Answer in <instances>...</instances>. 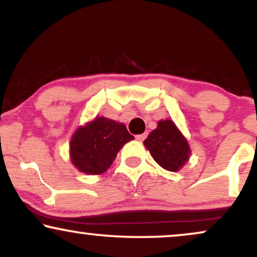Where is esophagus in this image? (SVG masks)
Returning <instances> with one entry per match:
<instances>
[{"instance_id":"1","label":"esophagus","mask_w":257,"mask_h":257,"mask_svg":"<svg viewBox=\"0 0 257 257\" xmlns=\"http://www.w3.org/2000/svg\"><path fill=\"white\" fill-rule=\"evenodd\" d=\"M146 136H147V133H142V135L136 136V139L138 140V142H144V140H145V138H146Z\"/></svg>"}]
</instances>
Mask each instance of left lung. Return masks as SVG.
Returning a JSON list of instances; mask_svg holds the SVG:
<instances>
[{"instance_id":"8db88e82","label":"left lung","mask_w":257,"mask_h":257,"mask_svg":"<svg viewBox=\"0 0 257 257\" xmlns=\"http://www.w3.org/2000/svg\"><path fill=\"white\" fill-rule=\"evenodd\" d=\"M144 145L161 167L171 172L180 170L191 153L187 140L171 120L158 122V127L150 133Z\"/></svg>"}]
</instances>
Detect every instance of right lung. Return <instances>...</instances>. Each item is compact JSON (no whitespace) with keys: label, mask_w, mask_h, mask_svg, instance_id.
<instances>
[{"label":"right lung","mask_w":257,"mask_h":257,"mask_svg":"<svg viewBox=\"0 0 257 257\" xmlns=\"http://www.w3.org/2000/svg\"><path fill=\"white\" fill-rule=\"evenodd\" d=\"M135 139L124 124L98 117L78 128L70 144L71 160L86 174H100L113 163L126 143Z\"/></svg>","instance_id":"1"}]
</instances>
